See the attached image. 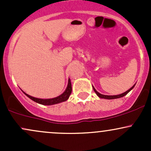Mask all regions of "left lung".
Masks as SVG:
<instances>
[{"label": "left lung", "mask_w": 151, "mask_h": 151, "mask_svg": "<svg viewBox=\"0 0 151 151\" xmlns=\"http://www.w3.org/2000/svg\"><path fill=\"white\" fill-rule=\"evenodd\" d=\"M135 85H136V84H134V85H133L132 87L131 88V89H129V90H128V91H126V92H124V93H121V94H119V95H114V96H108V95L101 94V93H99L98 91L94 89V87H93V91H94L95 93H96V94H97V96H99V97H100V98H101V99H114L121 98V97H123V96H125V95L127 94V93H129V91H131V90L132 89L133 87H134Z\"/></svg>", "instance_id": "left-lung-1"}]
</instances>
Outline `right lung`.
<instances>
[{"label":"right lung","instance_id":"1","mask_svg":"<svg viewBox=\"0 0 151 151\" xmlns=\"http://www.w3.org/2000/svg\"><path fill=\"white\" fill-rule=\"evenodd\" d=\"M71 93H72V84H71L70 79H69L68 81V85H67V87L66 90L62 94L60 95V96H58V97H55L53 99H38V98H35L32 97V96H30V95L27 94L24 92V93L27 96L32 99V101L37 102L38 104H40L42 105H52V104H59L60 102H63L67 101L69 97H70Z\"/></svg>","mask_w":151,"mask_h":151}]
</instances>
